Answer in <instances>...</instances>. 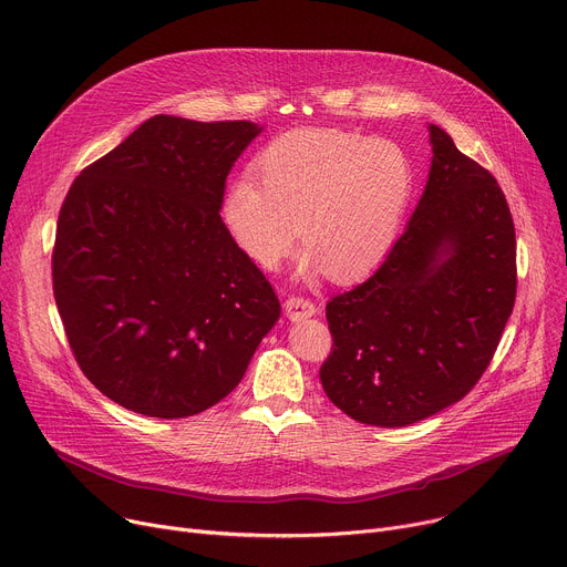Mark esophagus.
<instances>
[{"instance_id": "1", "label": "esophagus", "mask_w": 567, "mask_h": 567, "mask_svg": "<svg viewBox=\"0 0 567 567\" xmlns=\"http://www.w3.org/2000/svg\"><path fill=\"white\" fill-rule=\"evenodd\" d=\"M285 312H287V317H289L291 321H303V319L317 315V306L312 303L310 298L289 296L287 303H285Z\"/></svg>"}]
</instances>
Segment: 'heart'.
Instances as JSON below:
<instances>
[{
  "mask_svg": "<svg viewBox=\"0 0 567 567\" xmlns=\"http://www.w3.org/2000/svg\"><path fill=\"white\" fill-rule=\"evenodd\" d=\"M252 175L228 182L220 220L235 246L261 269H278L300 235L308 274L337 282L371 274L392 250L414 194L405 150L332 127L276 136Z\"/></svg>",
  "mask_w": 567,
  "mask_h": 567,
  "instance_id": "obj_1",
  "label": "heart"
}]
</instances>
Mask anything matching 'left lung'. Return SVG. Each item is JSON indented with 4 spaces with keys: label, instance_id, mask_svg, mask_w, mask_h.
Listing matches in <instances>:
<instances>
[{
    "label": "left lung",
    "instance_id": "obj_1",
    "mask_svg": "<svg viewBox=\"0 0 567 567\" xmlns=\"http://www.w3.org/2000/svg\"><path fill=\"white\" fill-rule=\"evenodd\" d=\"M433 162L405 233L369 280L328 300V399L351 420L408 426L461 401L515 306V225L497 179L429 125Z\"/></svg>",
    "mask_w": 567,
    "mask_h": 567
}]
</instances>
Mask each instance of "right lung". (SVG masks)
<instances>
[{"mask_svg":"<svg viewBox=\"0 0 567 567\" xmlns=\"http://www.w3.org/2000/svg\"><path fill=\"white\" fill-rule=\"evenodd\" d=\"M259 132L162 113L70 186L52 252L56 308L86 379L127 410L179 420L212 408L280 317L218 214L225 177Z\"/></svg>","mask_w":567,"mask_h":567,"instance_id":"add662e5","label":"right lung"}]
</instances>
